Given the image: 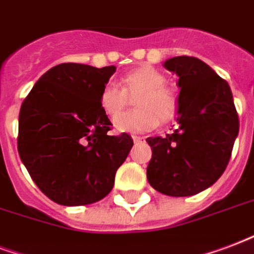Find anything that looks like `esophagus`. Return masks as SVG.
<instances>
[{
  "label": "esophagus",
  "instance_id": "obj_1",
  "mask_svg": "<svg viewBox=\"0 0 254 254\" xmlns=\"http://www.w3.org/2000/svg\"><path fill=\"white\" fill-rule=\"evenodd\" d=\"M132 139H134L135 143H140L144 138H143V136H135V135H134V136H132Z\"/></svg>",
  "mask_w": 254,
  "mask_h": 254
}]
</instances>
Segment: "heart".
<instances>
[{
	"label": "heart",
	"mask_w": 254,
	"mask_h": 254,
	"mask_svg": "<svg viewBox=\"0 0 254 254\" xmlns=\"http://www.w3.org/2000/svg\"><path fill=\"white\" fill-rule=\"evenodd\" d=\"M166 83V76L155 68L138 66L122 76V89L114 83L104 84L99 95V104L110 119H115L129 105V99L136 97L137 111L119 116L114 127L119 132L151 131L159 122L167 123L174 119L178 112V96Z\"/></svg>",
	"instance_id": "obj_1"
}]
</instances>
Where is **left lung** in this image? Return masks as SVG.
Returning a JSON list of instances; mask_svg holds the SVG:
<instances>
[{
    "label": "left lung",
    "mask_w": 254,
    "mask_h": 254,
    "mask_svg": "<svg viewBox=\"0 0 254 254\" xmlns=\"http://www.w3.org/2000/svg\"><path fill=\"white\" fill-rule=\"evenodd\" d=\"M165 68L178 75V128L146 142L147 179L156 191L189 197L210 188L229 163L240 122L226 80L197 57L177 56Z\"/></svg>",
    "instance_id": "obj_1"
}]
</instances>
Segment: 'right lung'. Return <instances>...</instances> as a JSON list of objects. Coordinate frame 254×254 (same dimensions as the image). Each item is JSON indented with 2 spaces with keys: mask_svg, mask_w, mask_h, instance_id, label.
Returning a JSON list of instances; mask_svg holds the SVG:
<instances>
[{
  "mask_svg": "<svg viewBox=\"0 0 254 254\" xmlns=\"http://www.w3.org/2000/svg\"><path fill=\"white\" fill-rule=\"evenodd\" d=\"M115 70L114 65L59 64L21 104V161L37 188L59 205H89L106 197L134 144L126 132L108 135L112 125L99 104Z\"/></svg>",
  "mask_w": 254,
  "mask_h": 254,
  "instance_id": "obj_1",
  "label": "right lung"
}]
</instances>
